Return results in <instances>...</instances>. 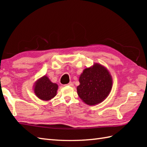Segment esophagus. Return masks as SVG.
Listing matches in <instances>:
<instances>
[{"mask_svg":"<svg viewBox=\"0 0 147 147\" xmlns=\"http://www.w3.org/2000/svg\"><path fill=\"white\" fill-rule=\"evenodd\" d=\"M66 85H67V86H73V83H72L71 82H70L68 84H67Z\"/></svg>","mask_w":147,"mask_h":147,"instance_id":"obj_1","label":"esophagus"}]
</instances>
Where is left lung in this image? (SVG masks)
Returning a JSON list of instances; mask_svg holds the SVG:
<instances>
[{"label":"left lung","instance_id":"obj_1","mask_svg":"<svg viewBox=\"0 0 147 147\" xmlns=\"http://www.w3.org/2000/svg\"><path fill=\"white\" fill-rule=\"evenodd\" d=\"M77 93L83 102L95 105L107 97L112 87V78L104 65L95 63L83 70L79 78Z\"/></svg>","mask_w":147,"mask_h":147}]
</instances>
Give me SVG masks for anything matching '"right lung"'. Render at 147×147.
<instances>
[{
    "mask_svg": "<svg viewBox=\"0 0 147 147\" xmlns=\"http://www.w3.org/2000/svg\"><path fill=\"white\" fill-rule=\"evenodd\" d=\"M57 84L52 83L46 75L37 80L33 86L34 93L39 99L48 101L57 95Z\"/></svg>",
    "mask_w": 147,
    "mask_h": 147,
    "instance_id": "obj_1",
    "label": "right lung"
}]
</instances>
